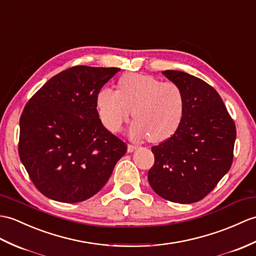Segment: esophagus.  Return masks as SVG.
<instances>
[{
	"instance_id": "esophagus-1",
	"label": "esophagus",
	"mask_w": 256,
	"mask_h": 256,
	"mask_svg": "<svg viewBox=\"0 0 256 256\" xmlns=\"http://www.w3.org/2000/svg\"><path fill=\"white\" fill-rule=\"evenodd\" d=\"M136 148H138V145H134V144H128V152H134Z\"/></svg>"
}]
</instances>
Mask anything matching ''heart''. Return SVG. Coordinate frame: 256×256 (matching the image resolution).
<instances>
[{
	"mask_svg": "<svg viewBox=\"0 0 256 256\" xmlns=\"http://www.w3.org/2000/svg\"><path fill=\"white\" fill-rule=\"evenodd\" d=\"M97 108L101 122L114 133L120 132L133 111L132 134L146 135L147 140L159 142L169 138L180 126L186 97L174 82L130 73L118 80V92L108 87L100 89Z\"/></svg>",
	"mask_w": 256,
	"mask_h": 256,
	"instance_id": "1",
	"label": "heart"
}]
</instances>
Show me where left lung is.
<instances>
[{"instance_id":"obj_1","label":"left lung","mask_w":256,"mask_h":256,"mask_svg":"<svg viewBox=\"0 0 256 256\" xmlns=\"http://www.w3.org/2000/svg\"><path fill=\"white\" fill-rule=\"evenodd\" d=\"M162 74L183 89L186 109L174 134L152 147L155 164L148 181L162 198L191 204L210 194L229 171L236 124L222 97L206 82L180 70Z\"/></svg>"}]
</instances>
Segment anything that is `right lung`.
Segmentation results:
<instances>
[{
  "label": "right lung",
  "mask_w": 256,
  "mask_h": 256,
  "mask_svg": "<svg viewBox=\"0 0 256 256\" xmlns=\"http://www.w3.org/2000/svg\"><path fill=\"white\" fill-rule=\"evenodd\" d=\"M120 68L77 65L53 76L29 99L20 120L18 154L46 198H90L104 188L128 146L106 130L97 94Z\"/></svg>",
  "instance_id": "1"
}]
</instances>
